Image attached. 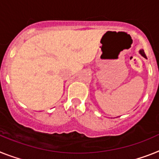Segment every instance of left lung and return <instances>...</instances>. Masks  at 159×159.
Segmentation results:
<instances>
[{"label":"left lung","instance_id":"1","mask_svg":"<svg viewBox=\"0 0 159 159\" xmlns=\"http://www.w3.org/2000/svg\"><path fill=\"white\" fill-rule=\"evenodd\" d=\"M140 53H141V54L142 55L143 57H145V58H147V57H146V55H145V52H144V50H141V51H140Z\"/></svg>","mask_w":159,"mask_h":159}]
</instances>
